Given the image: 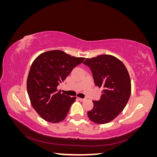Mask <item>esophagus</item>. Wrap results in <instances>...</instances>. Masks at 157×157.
Here are the masks:
<instances>
[{"mask_svg":"<svg viewBox=\"0 0 157 157\" xmlns=\"http://www.w3.org/2000/svg\"><path fill=\"white\" fill-rule=\"evenodd\" d=\"M78 99L80 101H83L85 100L84 98H78Z\"/></svg>","mask_w":157,"mask_h":157,"instance_id":"esophagus-1","label":"esophagus"}]
</instances>
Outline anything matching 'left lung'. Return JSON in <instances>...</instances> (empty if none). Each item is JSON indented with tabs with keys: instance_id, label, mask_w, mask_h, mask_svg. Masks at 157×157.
I'll use <instances>...</instances> for the list:
<instances>
[{
	"instance_id": "1",
	"label": "left lung",
	"mask_w": 157,
	"mask_h": 157,
	"mask_svg": "<svg viewBox=\"0 0 157 157\" xmlns=\"http://www.w3.org/2000/svg\"><path fill=\"white\" fill-rule=\"evenodd\" d=\"M83 63L91 69L95 84L104 89L100 99L93 101L94 107L88 112V116L96 124H106L119 115L129 100V73L124 63L111 55L87 58Z\"/></svg>"
}]
</instances>
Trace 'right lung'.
Instances as JSON below:
<instances>
[{"instance_id": "add662e5", "label": "right lung", "mask_w": 157, "mask_h": 157, "mask_svg": "<svg viewBox=\"0 0 157 157\" xmlns=\"http://www.w3.org/2000/svg\"><path fill=\"white\" fill-rule=\"evenodd\" d=\"M84 59L61 50H50L33 62L27 80V93L33 107L46 121L59 122L67 116L76 97L61 94L57 87Z\"/></svg>"}]
</instances>
